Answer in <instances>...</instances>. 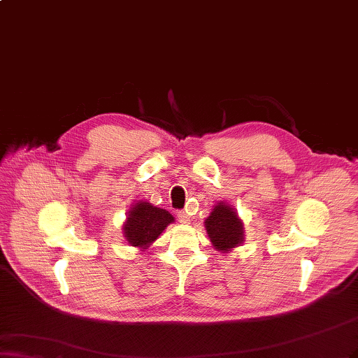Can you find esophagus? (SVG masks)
Returning <instances> with one entry per match:
<instances>
[{
    "label": "esophagus",
    "mask_w": 358,
    "mask_h": 358,
    "mask_svg": "<svg viewBox=\"0 0 358 358\" xmlns=\"http://www.w3.org/2000/svg\"><path fill=\"white\" fill-rule=\"evenodd\" d=\"M177 217H178V222L180 223H189L190 222V217H189V214L186 211H178Z\"/></svg>",
    "instance_id": "1"
}]
</instances>
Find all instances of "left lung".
I'll return each instance as SVG.
<instances>
[{"instance_id": "1", "label": "left lung", "mask_w": 358, "mask_h": 358, "mask_svg": "<svg viewBox=\"0 0 358 358\" xmlns=\"http://www.w3.org/2000/svg\"><path fill=\"white\" fill-rule=\"evenodd\" d=\"M205 227L213 245L218 251L227 252L230 248L238 247V244L244 241L242 222L234 208H230L223 202L215 205L211 215L205 220Z\"/></svg>"}]
</instances>
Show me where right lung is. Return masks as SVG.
<instances>
[{"instance_id":"add662e5","label":"right lung","mask_w":358,"mask_h":358,"mask_svg":"<svg viewBox=\"0 0 358 358\" xmlns=\"http://www.w3.org/2000/svg\"><path fill=\"white\" fill-rule=\"evenodd\" d=\"M174 222L166 210H160L148 202H138L129 211L128 222L123 230L128 242L134 247H147L164 232L165 227Z\"/></svg>"}]
</instances>
